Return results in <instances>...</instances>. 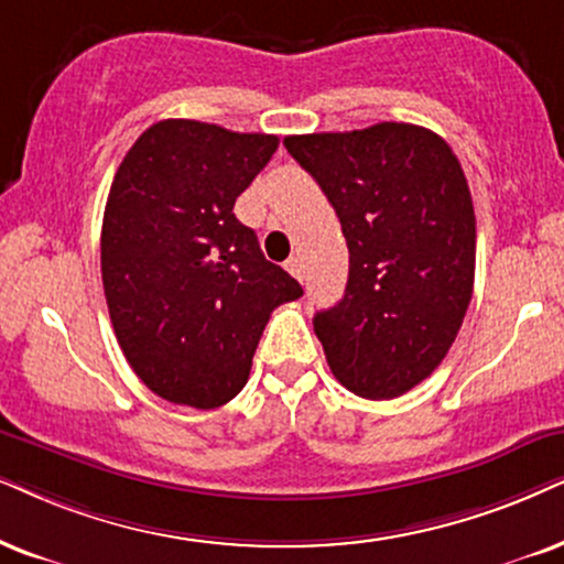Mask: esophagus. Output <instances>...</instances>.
<instances>
[{
	"mask_svg": "<svg viewBox=\"0 0 564 564\" xmlns=\"http://www.w3.org/2000/svg\"><path fill=\"white\" fill-rule=\"evenodd\" d=\"M286 270L294 278H299V281H304V262L299 260V258H289L286 260Z\"/></svg>",
	"mask_w": 564,
	"mask_h": 564,
	"instance_id": "esophagus-1",
	"label": "esophagus"
}]
</instances>
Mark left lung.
Returning a JSON list of instances; mask_svg holds the SVG:
<instances>
[{
  "label": "left lung",
  "instance_id": "8db88e82",
  "mask_svg": "<svg viewBox=\"0 0 564 564\" xmlns=\"http://www.w3.org/2000/svg\"><path fill=\"white\" fill-rule=\"evenodd\" d=\"M283 145L330 199L348 245L346 294L315 315L327 367L369 401L409 393L451 351L474 294L476 216L458 159L405 122Z\"/></svg>",
  "mask_w": 564,
  "mask_h": 564
}]
</instances>
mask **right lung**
I'll use <instances>...</instances> for the list:
<instances>
[{
  "instance_id": "1",
  "label": "right lung",
  "mask_w": 564,
  "mask_h": 564,
  "mask_svg": "<svg viewBox=\"0 0 564 564\" xmlns=\"http://www.w3.org/2000/svg\"><path fill=\"white\" fill-rule=\"evenodd\" d=\"M275 148V134L163 119L113 174L101 229L106 304L134 375L171 403H229L270 312L304 294L234 216Z\"/></svg>"
}]
</instances>
